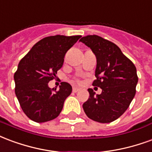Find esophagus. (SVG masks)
Returning a JSON list of instances; mask_svg holds the SVG:
<instances>
[{
	"mask_svg": "<svg viewBox=\"0 0 152 152\" xmlns=\"http://www.w3.org/2000/svg\"><path fill=\"white\" fill-rule=\"evenodd\" d=\"M79 90H80L79 88H77V87H74V88H73V92H75V93L77 92V91H78Z\"/></svg>",
	"mask_w": 152,
	"mask_h": 152,
	"instance_id": "obj_1",
	"label": "esophagus"
}]
</instances>
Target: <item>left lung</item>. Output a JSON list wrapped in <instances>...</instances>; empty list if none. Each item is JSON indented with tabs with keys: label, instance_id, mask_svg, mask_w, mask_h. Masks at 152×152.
<instances>
[{
	"label": "left lung",
	"instance_id": "left-lung-1",
	"mask_svg": "<svg viewBox=\"0 0 152 152\" xmlns=\"http://www.w3.org/2000/svg\"><path fill=\"white\" fill-rule=\"evenodd\" d=\"M79 41L96 55L97 79L93 86L102 89L96 96L88 89L89 99L83 105V110L95 121L112 122L126 111L134 97L138 80L136 67L116 44L100 36L87 35Z\"/></svg>",
	"mask_w": 152,
	"mask_h": 152
}]
</instances>
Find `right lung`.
<instances>
[{
  "label": "right lung",
  "instance_id": "add662e5",
  "mask_svg": "<svg viewBox=\"0 0 152 152\" xmlns=\"http://www.w3.org/2000/svg\"><path fill=\"white\" fill-rule=\"evenodd\" d=\"M81 35H53L41 39L20 61L14 74L15 94L20 106L35 122L49 121L59 116L65 99L72 92L68 83L53 92L48 83L62 67L65 53ZM56 91V89H55Z\"/></svg>",
  "mask_w": 152,
  "mask_h": 152
}]
</instances>
